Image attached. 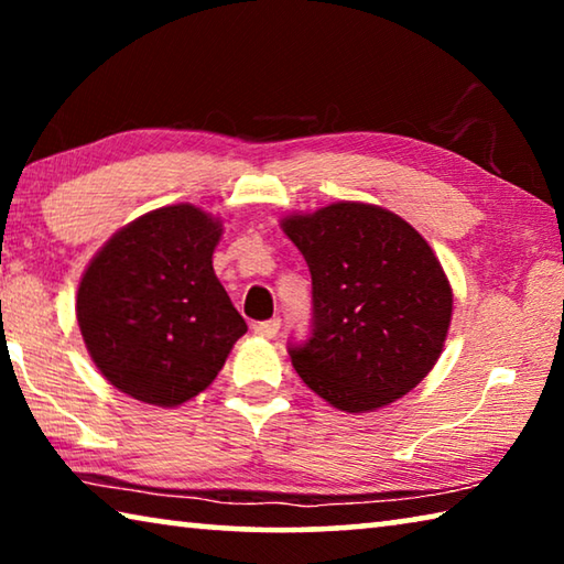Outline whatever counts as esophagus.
<instances>
[{"label":"esophagus","instance_id":"esophagus-1","mask_svg":"<svg viewBox=\"0 0 564 564\" xmlns=\"http://www.w3.org/2000/svg\"><path fill=\"white\" fill-rule=\"evenodd\" d=\"M281 328V321L279 318H271V321H261V323H253V333L259 338H275V333Z\"/></svg>","mask_w":564,"mask_h":564}]
</instances>
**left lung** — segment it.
<instances>
[{"mask_svg":"<svg viewBox=\"0 0 564 564\" xmlns=\"http://www.w3.org/2000/svg\"><path fill=\"white\" fill-rule=\"evenodd\" d=\"M311 271L313 318L291 362L313 393L366 413L410 393L441 358L453 291L433 248L380 206L340 202L281 221Z\"/></svg>","mask_w":564,"mask_h":564,"instance_id":"left-lung-1","label":"left lung"}]
</instances>
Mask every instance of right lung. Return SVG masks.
Here are the masks:
<instances>
[{"mask_svg":"<svg viewBox=\"0 0 564 564\" xmlns=\"http://www.w3.org/2000/svg\"><path fill=\"white\" fill-rule=\"evenodd\" d=\"M221 221L164 206L113 234L84 271L76 321L101 376L141 403L174 408L214 383L248 330L214 273Z\"/></svg>","mask_w":564,"mask_h":564,"instance_id":"1","label":"right lung"}]
</instances>
